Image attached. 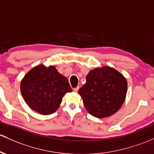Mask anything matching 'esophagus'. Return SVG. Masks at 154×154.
I'll list each match as a JSON object with an SVG mask.
<instances>
[{
  "mask_svg": "<svg viewBox=\"0 0 154 154\" xmlns=\"http://www.w3.org/2000/svg\"><path fill=\"white\" fill-rule=\"evenodd\" d=\"M79 90V87H77V88H73V91H74V92H77Z\"/></svg>",
  "mask_w": 154,
  "mask_h": 154,
  "instance_id": "34e87169",
  "label": "esophagus"
}]
</instances>
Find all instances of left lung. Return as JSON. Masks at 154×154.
Listing matches in <instances>:
<instances>
[{
    "label": "left lung",
    "instance_id": "left-lung-1",
    "mask_svg": "<svg viewBox=\"0 0 154 154\" xmlns=\"http://www.w3.org/2000/svg\"><path fill=\"white\" fill-rule=\"evenodd\" d=\"M127 82L124 76L109 66L91 70L78 93L87 111L99 118L116 112L124 104Z\"/></svg>",
    "mask_w": 154,
    "mask_h": 154
}]
</instances>
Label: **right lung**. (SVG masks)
Masks as SVG:
<instances>
[{
  "label": "right lung",
  "mask_w": 154,
  "mask_h": 154,
  "mask_svg": "<svg viewBox=\"0 0 154 154\" xmlns=\"http://www.w3.org/2000/svg\"><path fill=\"white\" fill-rule=\"evenodd\" d=\"M25 102L33 110L42 115H50L57 110L62 98L72 92L66 77L55 67L44 65L34 67L25 76L20 85Z\"/></svg>",
  "instance_id": "1"
}]
</instances>
